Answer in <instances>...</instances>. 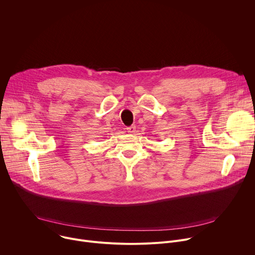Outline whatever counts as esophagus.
Segmentation results:
<instances>
[{
  "label": "esophagus",
  "instance_id": "1",
  "mask_svg": "<svg viewBox=\"0 0 255 255\" xmlns=\"http://www.w3.org/2000/svg\"><path fill=\"white\" fill-rule=\"evenodd\" d=\"M126 130H127L128 133L133 134V133H135V131H136V127H135V126H130V127H127Z\"/></svg>",
  "mask_w": 255,
  "mask_h": 255
}]
</instances>
